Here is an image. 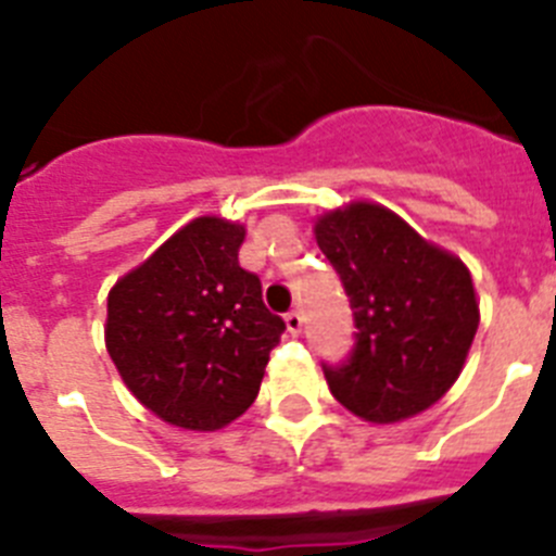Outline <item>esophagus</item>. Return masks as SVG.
<instances>
[{
    "mask_svg": "<svg viewBox=\"0 0 556 556\" xmlns=\"http://www.w3.org/2000/svg\"><path fill=\"white\" fill-rule=\"evenodd\" d=\"M287 328L292 333H298L303 328V314L298 312V308H292V312H287Z\"/></svg>",
    "mask_w": 556,
    "mask_h": 556,
    "instance_id": "esophagus-1",
    "label": "esophagus"
}]
</instances>
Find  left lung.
<instances>
[{"mask_svg": "<svg viewBox=\"0 0 556 556\" xmlns=\"http://www.w3.org/2000/svg\"><path fill=\"white\" fill-rule=\"evenodd\" d=\"M317 244L353 308V348L323 372L339 404L372 424L424 412L459 376L479 328L468 267L392 211L353 203L317 223Z\"/></svg>", "mask_w": 556, "mask_h": 556, "instance_id": "obj_1", "label": "left lung"}]
</instances>
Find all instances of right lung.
<instances>
[{
  "instance_id": "right-lung-1",
  "label": "right lung",
  "mask_w": 556,
  "mask_h": 556,
  "mask_svg": "<svg viewBox=\"0 0 556 556\" xmlns=\"http://www.w3.org/2000/svg\"><path fill=\"white\" fill-rule=\"evenodd\" d=\"M244 228L200 217L108 294L105 342L127 390L180 429L214 431L258 395L287 323L239 267Z\"/></svg>"
}]
</instances>
